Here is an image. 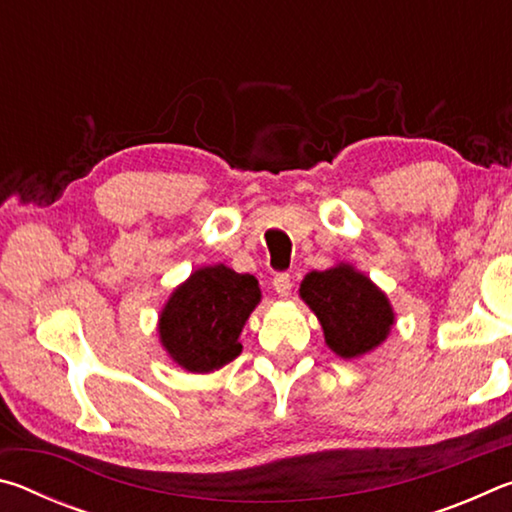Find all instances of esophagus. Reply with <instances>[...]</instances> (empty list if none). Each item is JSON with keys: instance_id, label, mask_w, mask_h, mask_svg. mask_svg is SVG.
<instances>
[{"instance_id": "esophagus-1", "label": "esophagus", "mask_w": 512, "mask_h": 512, "mask_svg": "<svg viewBox=\"0 0 512 512\" xmlns=\"http://www.w3.org/2000/svg\"><path fill=\"white\" fill-rule=\"evenodd\" d=\"M273 289H275V293L280 298H289V293H291V289H293V280H291V275L289 273H277L275 277H273Z\"/></svg>"}]
</instances>
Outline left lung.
Segmentation results:
<instances>
[{
  "label": "left lung",
  "instance_id": "1",
  "mask_svg": "<svg viewBox=\"0 0 512 512\" xmlns=\"http://www.w3.org/2000/svg\"><path fill=\"white\" fill-rule=\"evenodd\" d=\"M300 296L323 325L325 341L339 357H361L386 339L393 309L384 293L352 266L309 273Z\"/></svg>",
  "mask_w": 512,
  "mask_h": 512
}]
</instances>
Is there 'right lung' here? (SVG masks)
I'll list each match as a JSON object with an SVG mask.
<instances>
[{
	"label": "right lung",
	"instance_id": "1",
	"mask_svg": "<svg viewBox=\"0 0 512 512\" xmlns=\"http://www.w3.org/2000/svg\"><path fill=\"white\" fill-rule=\"evenodd\" d=\"M259 296L253 275L223 264L198 268L162 311V345L189 372L223 368L241 354L239 334Z\"/></svg>",
	"mask_w": 512,
	"mask_h": 512
}]
</instances>
